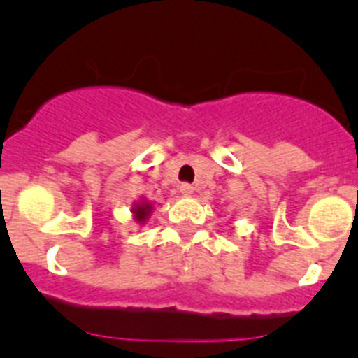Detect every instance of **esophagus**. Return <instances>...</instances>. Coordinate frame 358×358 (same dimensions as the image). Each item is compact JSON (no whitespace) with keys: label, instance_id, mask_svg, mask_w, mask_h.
Here are the masks:
<instances>
[{"label":"esophagus","instance_id":"esophagus-1","mask_svg":"<svg viewBox=\"0 0 358 358\" xmlns=\"http://www.w3.org/2000/svg\"><path fill=\"white\" fill-rule=\"evenodd\" d=\"M179 189H181L182 195H192V194H194V186L188 185V182H182V185L179 186Z\"/></svg>","mask_w":358,"mask_h":358}]
</instances>
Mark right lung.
I'll return each instance as SVG.
<instances>
[{"instance_id":"right-lung-1","label":"right lung","mask_w":358,"mask_h":358,"mask_svg":"<svg viewBox=\"0 0 358 358\" xmlns=\"http://www.w3.org/2000/svg\"><path fill=\"white\" fill-rule=\"evenodd\" d=\"M148 204H143V206H138L134 210V213H136V218H138V220H145V217H147V213H148Z\"/></svg>"}]
</instances>
